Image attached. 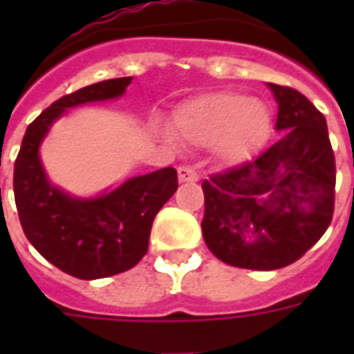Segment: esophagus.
Here are the masks:
<instances>
[{"instance_id": "34e87169", "label": "esophagus", "mask_w": 354, "mask_h": 354, "mask_svg": "<svg viewBox=\"0 0 354 354\" xmlns=\"http://www.w3.org/2000/svg\"><path fill=\"white\" fill-rule=\"evenodd\" d=\"M178 178H180V182H196L200 176L194 167L180 165L178 167Z\"/></svg>"}]
</instances>
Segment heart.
Segmentation results:
<instances>
[{"label": "heart", "mask_w": 354, "mask_h": 354, "mask_svg": "<svg viewBox=\"0 0 354 354\" xmlns=\"http://www.w3.org/2000/svg\"><path fill=\"white\" fill-rule=\"evenodd\" d=\"M272 113L244 93L221 91L183 102L174 113V132L191 145H215L227 163L250 160L270 136Z\"/></svg>", "instance_id": "b5f03b06"}]
</instances>
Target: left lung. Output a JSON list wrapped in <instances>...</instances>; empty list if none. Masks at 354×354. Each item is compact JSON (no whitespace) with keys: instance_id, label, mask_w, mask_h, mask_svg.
I'll return each instance as SVG.
<instances>
[{"instance_id":"8db88e82","label":"left lung","mask_w":354,"mask_h":354,"mask_svg":"<svg viewBox=\"0 0 354 354\" xmlns=\"http://www.w3.org/2000/svg\"><path fill=\"white\" fill-rule=\"evenodd\" d=\"M285 136L255 160L204 180L202 233L222 263L277 270L322 239L335 213L336 163L324 113L288 86L272 84Z\"/></svg>"}]
</instances>
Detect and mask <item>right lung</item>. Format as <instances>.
Masks as SVG:
<instances>
[{
    "mask_svg": "<svg viewBox=\"0 0 354 354\" xmlns=\"http://www.w3.org/2000/svg\"><path fill=\"white\" fill-rule=\"evenodd\" d=\"M132 77L110 79L60 97L25 130L14 161V200L25 236L41 257L79 279L127 272L143 259L158 211L178 189L172 167L130 178L110 193L82 200L47 182L38 149L66 108L121 97Z\"/></svg>",
    "mask_w": 354,
    "mask_h": 354,
    "instance_id": "obj_1",
    "label": "right lung"
}]
</instances>
